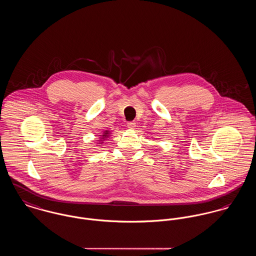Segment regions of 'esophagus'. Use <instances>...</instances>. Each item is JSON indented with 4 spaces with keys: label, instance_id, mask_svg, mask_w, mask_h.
I'll return each instance as SVG.
<instances>
[{
    "label": "esophagus",
    "instance_id": "esophagus-1",
    "mask_svg": "<svg viewBox=\"0 0 256 256\" xmlns=\"http://www.w3.org/2000/svg\"><path fill=\"white\" fill-rule=\"evenodd\" d=\"M127 127L130 129V130H134L136 128V123L135 122H128L127 123Z\"/></svg>",
    "mask_w": 256,
    "mask_h": 256
}]
</instances>
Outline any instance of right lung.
Returning <instances> with one entry per match:
<instances>
[{"instance_id": "add662e5", "label": "right lung", "mask_w": 256, "mask_h": 256, "mask_svg": "<svg viewBox=\"0 0 256 256\" xmlns=\"http://www.w3.org/2000/svg\"><path fill=\"white\" fill-rule=\"evenodd\" d=\"M100 136H102V140H100V142H98V144H102V140L104 139H106L108 136H110V131H108V130H106L104 132V134L102 135H100Z\"/></svg>"}]
</instances>
